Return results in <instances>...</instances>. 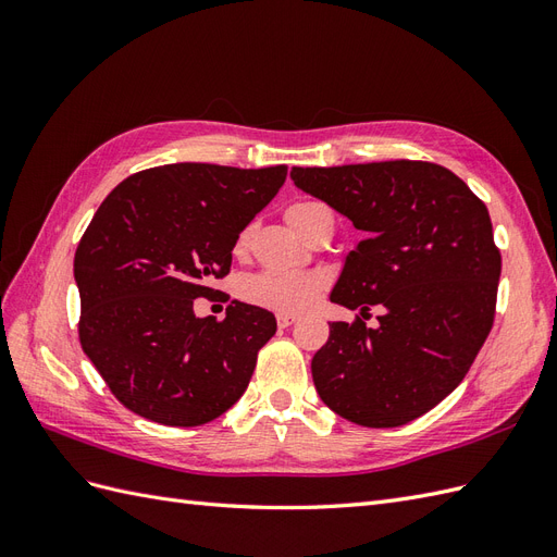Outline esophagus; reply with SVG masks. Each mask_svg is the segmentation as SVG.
<instances>
[{
    "label": "esophagus",
    "instance_id": "obj_1",
    "mask_svg": "<svg viewBox=\"0 0 557 557\" xmlns=\"http://www.w3.org/2000/svg\"><path fill=\"white\" fill-rule=\"evenodd\" d=\"M295 320H297L295 313H278V315H276L278 327H290V325L295 323Z\"/></svg>",
    "mask_w": 557,
    "mask_h": 557
}]
</instances>
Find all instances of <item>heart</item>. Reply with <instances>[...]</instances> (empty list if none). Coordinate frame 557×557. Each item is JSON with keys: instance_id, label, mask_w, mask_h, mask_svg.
<instances>
[{"instance_id": "obj_1", "label": "heart", "mask_w": 557, "mask_h": 557, "mask_svg": "<svg viewBox=\"0 0 557 557\" xmlns=\"http://www.w3.org/2000/svg\"><path fill=\"white\" fill-rule=\"evenodd\" d=\"M325 207L320 201H297L288 211H285V221L299 234L307 227L311 218ZM250 244V230L244 227L239 232L234 250L244 252ZM325 290V278L320 274H295V272H276V269H267L256 276H250L242 283V297L250 305H258L281 313H299L307 311L315 305L320 293Z\"/></svg>"}]
</instances>
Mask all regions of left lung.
Listing matches in <instances>:
<instances>
[{"label": "left lung", "instance_id": "left-lung-1", "mask_svg": "<svg viewBox=\"0 0 557 557\" xmlns=\"http://www.w3.org/2000/svg\"><path fill=\"white\" fill-rule=\"evenodd\" d=\"M297 188L344 213L367 239L330 299L383 306L379 329L332 323L311 360L327 407L364 428H399L460 385L491 334L502 256L483 201L423 160L293 166Z\"/></svg>", "mask_w": 557, "mask_h": 557}]
</instances>
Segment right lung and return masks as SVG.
Segmentation results:
<instances>
[{"label":"right lung","mask_w":557,"mask_h":557,"mask_svg":"<svg viewBox=\"0 0 557 557\" xmlns=\"http://www.w3.org/2000/svg\"><path fill=\"white\" fill-rule=\"evenodd\" d=\"M285 176V164H162L127 176L97 209L74 258L78 339L123 407L195 428L244 395L274 313L232 301L223 320L197 318L193 299L218 293L239 232Z\"/></svg>","instance_id":"obj_1"}]
</instances>
